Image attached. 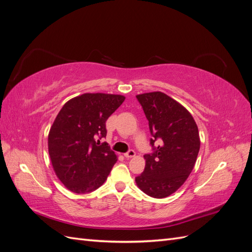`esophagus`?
I'll list each match as a JSON object with an SVG mask.
<instances>
[{
  "mask_svg": "<svg viewBox=\"0 0 252 252\" xmlns=\"http://www.w3.org/2000/svg\"><path fill=\"white\" fill-rule=\"evenodd\" d=\"M124 156H125V158H131L135 157V151H134L133 149H130V150H128Z\"/></svg>",
  "mask_w": 252,
  "mask_h": 252,
  "instance_id": "1",
  "label": "esophagus"
}]
</instances>
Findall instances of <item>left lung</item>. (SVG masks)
Wrapping results in <instances>:
<instances>
[{
    "label": "left lung",
    "mask_w": 252,
    "mask_h": 252,
    "mask_svg": "<svg viewBox=\"0 0 252 252\" xmlns=\"http://www.w3.org/2000/svg\"><path fill=\"white\" fill-rule=\"evenodd\" d=\"M136 98L148 120L152 152L144 156L145 169L135 182L143 192L163 199L177 191L192 171L201 144L199 129L189 111L163 93Z\"/></svg>",
    "instance_id": "1"
}]
</instances>
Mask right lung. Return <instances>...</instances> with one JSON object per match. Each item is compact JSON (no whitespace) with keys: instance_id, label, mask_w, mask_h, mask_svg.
Returning <instances> with one entry per match:
<instances>
[{"instance_id":"right-lung-1","label":"right lung","mask_w":252,"mask_h":252,"mask_svg":"<svg viewBox=\"0 0 252 252\" xmlns=\"http://www.w3.org/2000/svg\"><path fill=\"white\" fill-rule=\"evenodd\" d=\"M125 96L84 94L68 101L53 122L48 151L57 177L75 193H88L107 179L117 156L106 142V121Z\"/></svg>"}]
</instances>
